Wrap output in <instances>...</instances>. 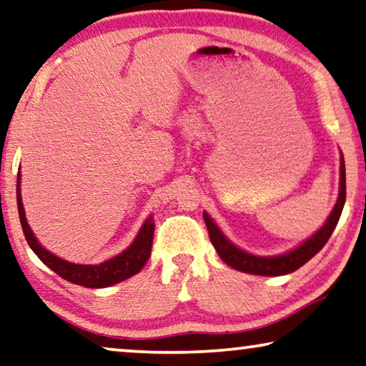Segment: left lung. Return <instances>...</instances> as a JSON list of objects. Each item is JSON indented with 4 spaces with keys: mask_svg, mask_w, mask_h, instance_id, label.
<instances>
[{
    "mask_svg": "<svg viewBox=\"0 0 366 366\" xmlns=\"http://www.w3.org/2000/svg\"><path fill=\"white\" fill-rule=\"evenodd\" d=\"M345 197H347V184H345V161L342 156V164H340L338 200L335 207L332 210V214L328 215L327 222L323 224V227L318 230L315 235H312L310 239L303 242L302 245H298L297 249L277 257H257V255L247 254V252L240 250L239 247H235L232 242H229V239H225V235L220 232L214 220L210 219L205 212H204V220H205V225H207L210 242H212L215 250H217L219 257L225 262V264L232 267V269L247 272V274L265 275V277L287 275V274H292V272H295L297 269H300L303 264H307V262L310 260L317 252H320L322 247L327 244L328 239H330V235L333 234V230L337 227L340 215H342Z\"/></svg>",
    "mask_w": 366,
    "mask_h": 366,
    "instance_id": "8db88e82",
    "label": "left lung"
}]
</instances>
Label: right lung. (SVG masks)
<instances>
[{"label": "right lung", "mask_w": 366, "mask_h": 366, "mask_svg": "<svg viewBox=\"0 0 366 366\" xmlns=\"http://www.w3.org/2000/svg\"><path fill=\"white\" fill-rule=\"evenodd\" d=\"M16 200H18V212L19 220H21V227L24 237H26L28 244L39 260L44 265H48L51 270L56 272L64 280L71 282V284L87 287V288H102L109 287L119 282L129 279V277L136 275L137 272L146 265V262L151 257L152 249V239H154V220L149 217L144 222L142 229L139 230L136 240L132 242L131 247L122 254L112 257V259L102 262L99 265H81V264H71L68 260L59 259L41 247V244L36 240V237L31 232L29 225L26 222V215H24L23 202H21V189H19V174L16 182Z\"/></svg>", "instance_id": "add662e5"}]
</instances>
